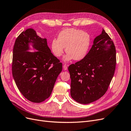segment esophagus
I'll return each mask as SVG.
<instances>
[{"label": "esophagus", "mask_w": 131, "mask_h": 131, "mask_svg": "<svg viewBox=\"0 0 131 131\" xmlns=\"http://www.w3.org/2000/svg\"><path fill=\"white\" fill-rule=\"evenodd\" d=\"M63 69H64V70H67V66L66 64H64L63 65Z\"/></svg>", "instance_id": "obj_1"}]
</instances>
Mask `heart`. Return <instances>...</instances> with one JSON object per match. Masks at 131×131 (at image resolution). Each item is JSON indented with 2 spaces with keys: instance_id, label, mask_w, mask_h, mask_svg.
Masks as SVG:
<instances>
[{
  "instance_id": "1",
  "label": "heart",
  "mask_w": 131,
  "mask_h": 131,
  "mask_svg": "<svg viewBox=\"0 0 131 131\" xmlns=\"http://www.w3.org/2000/svg\"><path fill=\"white\" fill-rule=\"evenodd\" d=\"M92 43L90 34L82 30L75 28H67L61 30L58 34V38L51 41L52 52L57 57H60L65 51L67 54L64 60L72 59L81 60L87 55Z\"/></svg>"
}]
</instances>
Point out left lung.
I'll use <instances>...</instances> for the list:
<instances>
[{
	"label": "left lung",
	"mask_w": 131,
	"mask_h": 131,
	"mask_svg": "<svg viewBox=\"0 0 131 131\" xmlns=\"http://www.w3.org/2000/svg\"><path fill=\"white\" fill-rule=\"evenodd\" d=\"M116 65L115 44L103 29L101 34L94 39L86 57L68 68L72 99L84 104L100 99L109 86Z\"/></svg>",
	"instance_id": "8db88e82"
}]
</instances>
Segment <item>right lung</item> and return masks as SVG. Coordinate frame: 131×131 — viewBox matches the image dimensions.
Here are the masks:
<instances>
[{"mask_svg": "<svg viewBox=\"0 0 131 131\" xmlns=\"http://www.w3.org/2000/svg\"><path fill=\"white\" fill-rule=\"evenodd\" d=\"M38 50L27 52L29 43ZM12 74L17 87L28 100L41 103L50 97L62 71V63L51 52L46 38L33 29L22 31L16 38L13 50Z\"/></svg>", "mask_w": 131, "mask_h": 131, "instance_id": "1", "label": "right lung"}]
</instances>
